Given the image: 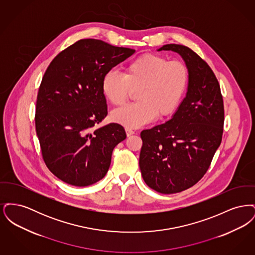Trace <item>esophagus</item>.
<instances>
[{"label": "esophagus", "mask_w": 255, "mask_h": 255, "mask_svg": "<svg viewBox=\"0 0 255 255\" xmlns=\"http://www.w3.org/2000/svg\"><path fill=\"white\" fill-rule=\"evenodd\" d=\"M125 131H126V134L128 135V136H130V135H132L134 133V131H133L132 129H130V128H125Z\"/></svg>", "instance_id": "esophagus-1"}]
</instances>
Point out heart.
<instances>
[{
    "label": "heart",
    "mask_w": 255,
    "mask_h": 255,
    "mask_svg": "<svg viewBox=\"0 0 255 255\" xmlns=\"http://www.w3.org/2000/svg\"><path fill=\"white\" fill-rule=\"evenodd\" d=\"M188 69L181 61H169L165 56L146 53L125 67L123 76L107 73L101 89L113 106L123 105L135 92L136 103L116 110L113 121L128 128H137L152 122L157 116L171 115L182 101L188 84Z\"/></svg>",
    "instance_id": "1"
}]
</instances>
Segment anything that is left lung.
<instances>
[{
	"instance_id": "8db88e82",
	"label": "left lung",
	"mask_w": 255,
	"mask_h": 255,
	"mask_svg": "<svg viewBox=\"0 0 255 255\" xmlns=\"http://www.w3.org/2000/svg\"><path fill=\"white\" fill-rule=\"evenodd\" d=\"M158 50L182 56L187 93L171 120L140 133L139 168L150 188L174 194L193 186L208 169L222 141L224 101L215 74L192 49L168 44Z\"/></svg>"
}]
</instances>
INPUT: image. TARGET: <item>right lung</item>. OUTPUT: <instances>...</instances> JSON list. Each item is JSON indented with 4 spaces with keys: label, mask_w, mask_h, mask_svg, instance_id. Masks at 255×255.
I'll return each mask as SVG.
<instances>
[{
    "label": "right lung",
    "mask_w": 255,
    "mask_h": 255,
    "mask_svg": "<svg viewBox=\"0 0 255 255\" xmlns=\"http://www.w3.org/2000/svg\"><path fill=\"white\" fill-rule=\"evenodd\" d=\"M133 52L82 39L49 64L38 91L35 127L44 161L61 181L88 186L108 172L113 150L126 133L118 123L94 128L108 114L101 83Z\"/></svg>",
    "instance_id": "obj_1"
}]
</instances>
